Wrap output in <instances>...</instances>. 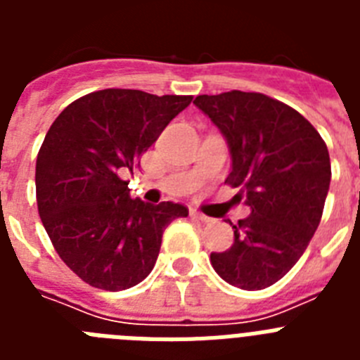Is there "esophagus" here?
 <instances>
[{"mask_svg": "<svg viewBox=\"0 0 360 360\" xmlns=\"http://www.w3.org/2000/svg\"><path fill=\"white\" fill-rule=\"evenodd\" d=\"M191 216H193L195 219H198V221H205V224H207V221H211V218H209V216H205L203 212L196 211V209H191Z\"/></svg>", "mask_w": 360, "mask_h": 360, "instance_id": "obj_1", "label": "esophagus"}]
</instances>
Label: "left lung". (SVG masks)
Masks as SVG:
<instances>
[{
  "mask_svg": "<svg viewBox=\"0 0 360 360\" xmlns=\"http://www.w3.org/2000/svg\"><path fill=\"white\" fill-rule=\"evenodd\" d=\"M195 104L229 144L232 171L250 214L234 225V243L212 252L221 279L243 290L274 285L297 263L323 216L332 165L328 148L299 111L256 91L198 95Z\"/></svg>",
  "mask_w": 360,
  "mask_h": 360,
  "instance_id": "1",
  "label": "left lung"
}]
</instances>
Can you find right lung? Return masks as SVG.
<instances>
[{
	"label": "right lung",
	"mask_w": 360,
	"mask_h": 360,
	"mask_svg": "<svg viewBox=\"0 0 360 360\" xmlns=\"http://www.w3.org/2000/svg\"><path fill=\"white\" fill-rule=\"evenodd\" d=\"M191 101L98 90L68 104L44 136L36 162L41 221L59 257L91 287L139 285L155 266L164 229L189 214L182 203L131 200L124 176Z\"/></svg>",
	"instance_id": "obj_1"
}]
</instances>
